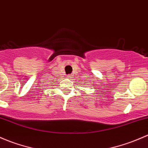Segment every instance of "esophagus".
I'll return each mask as SVG.
<instances>
[{
	"label": "esophagus",
	"instance_id": "obj_1",
	"mask_svg": "<svg viewBox=\"0 0 148 148\" xmlns=\"http://www.w3.org/2000/svg\"><path fill=\"white\" fill-rule=\"evenodd\" d=\"M71 75H68V76H67V78H69V79H70V78H71Z\"/></svg>",
	"mask_w": 148,
	"mask_h": 148
}]
</instances>
